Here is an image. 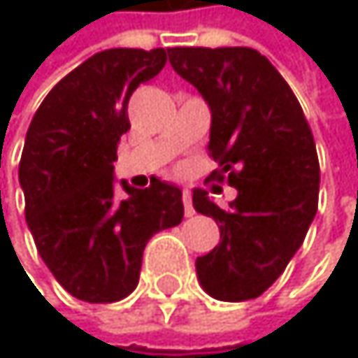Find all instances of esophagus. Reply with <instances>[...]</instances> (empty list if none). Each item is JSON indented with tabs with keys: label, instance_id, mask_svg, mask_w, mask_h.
<instances>
[{
	"label": "esophagus",
	"instance_id": "34e87169",
	"mask_svg": "<svg viewBox=\"0 0 358 358\" xmlns=\"http://www.w3.org/2000/svg\"><path fill=\"white\" fill-rule=\"evenodd\" d=\"M182 201H185V215L187 217H193L195 215V208H193V199H191V191L189 189L182 191Z\"/></svg>",
	"mask_w": 358,
	"mask_h": 358
}]
</instances>
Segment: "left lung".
<instances>
[{
  "label": "left lung",
  "instance_id": "1",
  "mask_svg": "<svg viewBox=\"0 0 358 358\" xmlns=\"http://www.w3.org/2000/svg\"><path fill=\"white\" fill-rule=\"evenodd\" d=\"M169 64L210 107L213 180L238 191L223 210L193 191V208L213 217L221 243L195 259L213 299H257L299 251L318 210L320 165L305 113L277 68L249 47H176Z\"/></svg>",
  "mask_w": 358,
  "mask_h": 358
}]
</instances>
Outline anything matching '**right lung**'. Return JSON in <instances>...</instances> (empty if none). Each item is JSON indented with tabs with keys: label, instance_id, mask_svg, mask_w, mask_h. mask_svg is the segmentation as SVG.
I'll return each instance as SVG.
<instances>
[{
	"label": "right lung",
	"instance_id": "add662e5",
	"mask_svg": "<svg viewBox=\"0 0 358 358\" xmlns=\"http://www.w3.org/2000/svg\"><path fill=\"white\" fill-rule=\"evenodd\" d=\"M165 49H107L68 73L43 101L27 129L19 163L25 219L36 249L68 294L85 303L129 296L145 243L182 221V191L152 180L148 189L122 182L113 161L131 129L129 99L157 77Z\"/></svg>",
	"mask_w": 358,
	"mask_h": 358
}]
</instances>
